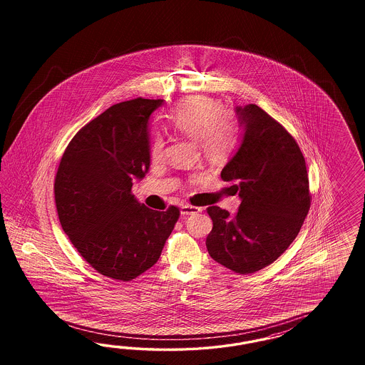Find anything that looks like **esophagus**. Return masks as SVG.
<instances>
[{"instance_id":"1","label":"esophagus","mask_w":365,"mask_h":365,"mask_svg":"<svg viewBox=\"0 0 365 365\" xmlns=\"http://www.w3.org/2000/svg\"><path fill=\"white\" fill-rule=\"evenodd\" d=\"M202 209L200 207H195V206H190V205H185L180 207V214L182 215H192V214H197L200 212Z\"/></svg>"}]
</instances>
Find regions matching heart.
I'll list each match as a JSON object with an SVG mask.
<instances>
[{"label": "heart", "instance_id": "heart-1", "mask_svg": "<svg viewBox=\"0 0 365 365\" xmlns=\"http://www.w3.org/2000/svg\"><path fill=\"white\" fill-rule=\"evenodd\" d=\"M170 124L178 133L199 142L202 151L211 158L218 159L229 154L237 143V133L230 123V112L217 100H185L170 115ZM163 147V139L155 136L150 148L154 162L162 159Z\"/></svg>", "mask_w": 365, "mask_h": 365}]
</instances>
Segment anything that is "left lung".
<instances>
[{"label":"left lung","instance_id":"8db88e82","mask_svg":"<svg viewBox=\"0 0 365 365\" xmlns=\"http://www.w3.org/2000/svg\"><path fill=\"white\" fill-rule=\"evenodd\" d=\"M242 140L223 167L225 182L241 198L235 215L210 206L206 238L214 261L240 274L274 262L294 241L310 207L309 178L299 144L255 104L235 107Z\"/></svg>","mask_w":365,"mask_h":365}]
</instances>
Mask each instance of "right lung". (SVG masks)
I'll use <instances>...</instances> for the list:
<instances>
[{
    "instance_id": "add662e5",
    "label": "right lung",
    "mask_w": 365,
    "mask_h": 365,
    "mask_svg": "<svg viewBox=\"0 0 365 365\" xmlns=\"http://www.w3.org/2000/svg\"><path fill=\"white\" fill-rule=\"evenodd\" d=\"M165 100L115 104L78 131L55 179L63 230L100 274L131 281L154 266L179 209H148L131 192L150 168L148 120Z\"/></svg>"
}]
</instances>
